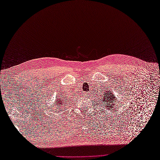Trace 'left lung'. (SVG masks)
Segmentation results:
<instances>
[{
  "instance_id": "1",
  "label": "left lung",
  "mask_w": 160,
  "mask_h": 160,
  "mask_svg": "<svg viewBox=\"0 0 160 160\" xmlns=\"http://www.w3.org/2000/svg\"><path fill=\"white\" fill-rule=\"evenodd\" d=\"M104 99H102V100H104V104H106V106L107 107H110V108H112L114 106V100H115V96L112 94V92H110L108 94H106L105 96H104ZM110 110V108H109Z\"/></svg>"
}]
</instances>
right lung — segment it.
I'll return each instance as SVG.
<instances>
[{"instance_id":"obj_1","label":"right lung","mask_w":160,"mask_h":160,"mask_svg":"<svg viewBox=\"0 0 160 160\" xmlns=\"http://www.w3.org/2000/svg\"><path fill=\"white\" fill-rule=\"evenodd\" d=\"M62 100H64V97H62V99H60V98H58V99L56 100V103H57V105H62V104H63V102H64V101H62ZM66 102V101H65Z\"/></svg>"}]
</instances>
